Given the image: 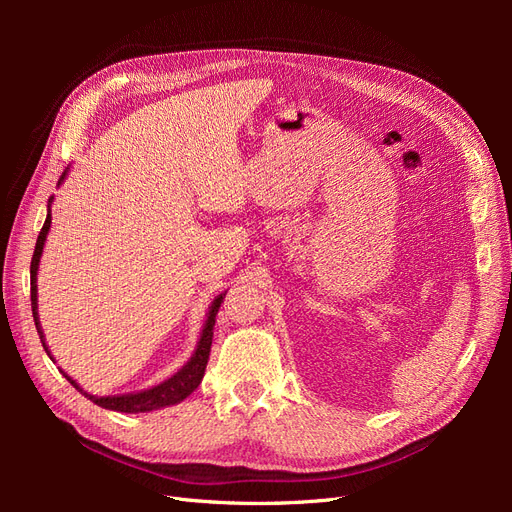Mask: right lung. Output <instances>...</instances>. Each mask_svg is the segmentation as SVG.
<instances>
[{
	"label": "right lung",
	"instance_id": "obj_1",
	"mask_svg": "<svg viewBox=\"0 0 512 512\" xmlns=\"http://www.w3.org/2000/svg\"><path fill=\"white\" fill-rule=\"evenodd\" d=\"M68 170H64V175H61L59 183L64 181ZM57 183V185H59ZM51 203H53V196L49 198V213H46V220H44V226L40 230L38 235V241H36V250H34V258H32V267H29V273H32V312H34V322H36V329H38V335H40V342L46 350V354H49V348H46L44 344V335H42V329H40V320H38V265H40V256H42V250H44V241H46V235H49V228H51ZM226 294V292H224ZM224 294H220L218 299H215L209 307V314H207V320H205V327H203V333H200V339H198V346L192 354V359L185 363L175 376H170L168 380L160 382L158 386H151V389L147 391H138V393H128V395H108V397H96V395H89L85 393L79 384H76V380H72L68 374H64L68 378V382L74 386L76 391H81L85 397H89L94 404H98L100 408H106V410H115V412H128V414H136V412H151V410H160V408H166V406H175L179 404V401H183L188 395H192L196 389L200 380H203L205 376V367H207V361H209V352H211V342H213V327H215V316H218V309L224 301ZM51 356V354H49ZM53 361V356H51Z\"/></svg>",
	"mask_w": 512,
	"mask_h": 512
}]
</instances>
